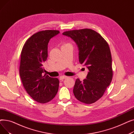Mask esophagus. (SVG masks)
Wrapping results in <instances>:
<instances>
[{"label": "esophagus", "mask_w": 134, "mask_h": 134, "mask_svg": "<svg viewBox=\"0 0 134 134\" xmlns=\"http://www.w3.org/2000/svg\"><path fill=\"white\" fill-rule=\"evenodd\" d=\"M67 78V76H64V75H63V76H60V78H59V79H60V80H62L65 79H66V78Z\"/></svg>", "instance_id": "esophagus-1"}]
</instances>
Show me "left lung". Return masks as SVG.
I'll use <instances>...</instances> for the list:
<instances>
[{
  "mask_svg": "<svg viewBox=\"0 0 134 134\" xmlns=\"http://www.w3.org/2000/svg\"><path fill=\"white\" fill-rule=\"evenodd\" d=\"M79 49V60L88 69L86 79L75 81V97L85 104H92L103 96L112 81V57L108 42L101 35L90 29L65 31Z\"/></svg>",
  "mask_w": 134,
  "mask_h": 134,
  "instance_id": "1",
  "label": "left lung"
}]
</instances>
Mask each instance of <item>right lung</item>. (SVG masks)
<instances>
[{"mask_svg":"<svg viewBox=\"0 0 134 134\" xmlns=\"http://www.w3.org/2000/svg\"><path fill=\"white\" fill-rule=\"evenodd\" d=\"M59 30H47L34 34L25 42L20 55L19 74L26 92L42 104L52 100L57 93L59 80L43 75V63L48 57V44Z\"/></svg>","mask_w":134,"mask_h":134,"instance_id":"right-lung-1","label":"right lung"}]
</instances>
